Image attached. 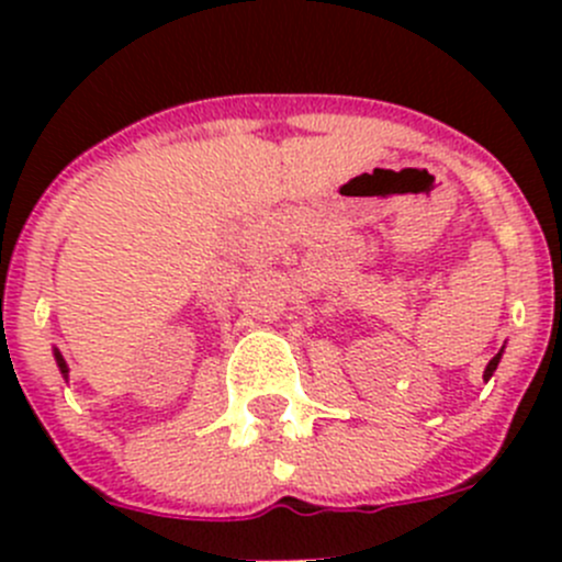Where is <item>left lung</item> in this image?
Wrapping results in <instances>:
<instances>
[{
    "mask_svg": "<svg viewBox=\"0 0 562 562\" xmlns=\"http://www.w3.org/2000/svg\"><path fill=\"white\" fill-rule=\"evenodd\" d=\"M497 364H501V353H497L495 359H492L490 364H486V370H484V381H490V378H492V372L497 370Z\"/></svg>",
    "mask_w": 562,
    "mask_h": 562,
    "instance_id": "8db88e82",
    "label": "left lung"
}]
</instances>
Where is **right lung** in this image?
Wrapping results in <instances>:
<instances>
[{
  "label": "right lung",
  "mask_w": 562,
  "mask_h": 562,
  "mask_svg": "<svg viewBox=\"0 0 562 562\" xmlns=\"http://www.w3.org/2000/svg\"><path fill=\"white\" fill-rule=\"evenodd\" d=\"M56 364H59V370H61V372H65V375H67V364H65V359H61V356H59V353H56Z\"/></svg>",
  "instance_id": "add662e5"
}]
</instances>
